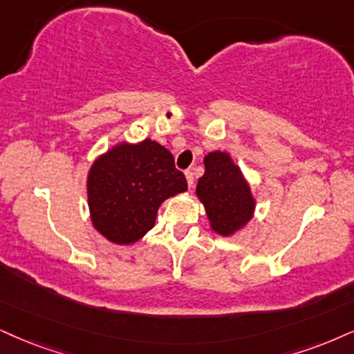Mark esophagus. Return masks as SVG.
Here are the masks:
<instances>
[{
  "label": "esophagus",
  "instance_id": "1",
  "mask_svg": "<svg viewBox=\"0 0 354 354\" xmlns=\"http://www.w3.org/2000/svg\"><path fill=\"white\" fill-rule=\"evenodd\" d=\"M185 178H187V184H189V187H192V184H194V172L192 170H185Z\"/></svg>",
  "mask_w": 354,
  "mask_h": 354
}]
</instances>
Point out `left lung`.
Segmentation results:
<instances>
[{"label":"left lung","instance_id":"1","mask_svg":"<svg viewBox=\"0 0 354 354\" xmlns=\"http://www.w3.org/2000/svg\"><path fill=\"white\" fill-rule=\"evenodd\" d=\"M203 162L205 174L197 184V195L212 228L228 236L251 220L254 200L250 185L226 152H210Z\"/></svg>","mask_w":354,"mask_h":354}]
</instances>
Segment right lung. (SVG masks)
I'll use <instances>...</instances> for the list:
<instances>
[{"label":"right lung","instance_id":"1","mask_svg":"<svg viewBox=\"0 0 354 354\" xmlns=\"http://www.w3.org/2000/svg\"><path fill=\"white\" fill-rule=\"evenodd\" d=\"M88 207L95 228L116 244L138 241L165 198L187 190L184 172L159 142L120 144L91 165Z\"/></svg>","mask_w":354,"mask_h":354}]
</instances>
